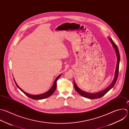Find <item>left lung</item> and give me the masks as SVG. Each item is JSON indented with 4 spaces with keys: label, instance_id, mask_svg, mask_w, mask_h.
Wrapping results in <instances>:
<instances>
[{
    "label": "left lung",
    "instance_id": "1",
    "mask_svg": "<svg viewBox=\"0 0 129 129\" xmlns=\"http://www.w3.org/2000/svg\"><path fill=\"white\" fill-rule=\"evenodd\" d=\"M109 39L110 41L111 44H112V46H113L114 49H115V51L116 52V55H117V65H116V70H115L114 79L112 83L109 85V86L107 88H106L105 90H104V91H102L101 92L95 93V94H91V93L85 92L81 90L80 89H79V88L77 86V85L76 84V83L74 81V88H75V90L76 91V92L79 94H80V95H81L82 96H83L84 97L89 98V99H96V98H101V97H103L112 87H114V84H115V82H116V80L117 79L118 75V71H119V62H120V55H119V53L118 48H117V46L116 45V44L113 42V41L112 40L111 38L110 39L109 38Z\"/></svg>",
    "mask_w": 129,
    "mask_h": 129
}]
</instances>
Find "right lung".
I'll list each match as a JSON object with an SVG mask.
<instances>
[{
  "instance_id": "1",
  "label": "right lung",
  "mask_w": 129,
  "mask_h": 129,
  "mask_svg": "<svg viewBox=\"0 0 129 129\" xmlns=\"http://www.w3.org/2000/svg\"><path fill=\"white\" fill-rule=\"evenodd\" d=\"M61 75H59L56 78V79L55 80V81L54 82V84L53 85L52 87L51 88V89L48 91L47 92H46V93H44L43 94H41V95H30V94H29L26 92H25L24 91H23L19 86L18 85V84H17V83L16 82L15 79H14V81L15 82V83L16 84V85L17 86V87L23 93H24L26 96H27L28 97H29V98L32 99H34V100H40V99H45V98H48L50 96H51L53 93L54 92H55L56 89V87H57V80L59 78V77H60Z\"/></svg>"
}]
</instances>
